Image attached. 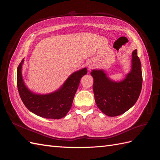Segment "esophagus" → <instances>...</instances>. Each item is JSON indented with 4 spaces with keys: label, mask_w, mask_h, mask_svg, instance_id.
<instances>
[{
    "label": "esophagus",
    "mask_w": 160,
    "mask_h": 160,
    "mask_svg": "<svg viewBox=\"0 0 160 160\" xmlns=\"http://www.w3.org/2000/svg\"><path fill=\"white\" fill-rule=\"evenodd\" d=\"M91 67V66H89V68H90V67Z\"/></svg>",
    "instance_id": "esophagus-1"
}]
</instances>
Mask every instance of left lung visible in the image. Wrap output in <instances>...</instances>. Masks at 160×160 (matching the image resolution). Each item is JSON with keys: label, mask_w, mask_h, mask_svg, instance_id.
I'll return each instance as SVG.
<instances>
[{"label": "left lung", "mask_w": 160, "mask_h": 160, "mask_svg": "<svg viewBox=\"0 0 160 160\" xmlns=\"http://www.w3.org/2000/svg\"><path fill=\"white\" fill-rule=\"evenodd\" d=\"M93 90L97 106L109 117L124 113L133 107L142 88V65L138 51L132 52L131 70L120 81L111 79L103 69H93Z\"/></svg>", "instance_id": "left-lung-1"}]
</instances>
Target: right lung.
<instances>
[{
	"label": "right lung",
	"mask_w": 160,
	"mask_h": 160,
	"mask_svg": "<svg viewBox=\"0 0 160 160\" xmlns=\"http://www.w3.org/2000/svg\"><path fill=\"white\" fill-rule=\"evenodd\" d=\"M24 59L17 68V88L19 95L26 108L35 115L47 119L62 118L70 110L79 82L88 73L86 67L77 71L66 79L64 83L54 92L47 94L36 93L25 83L22 75Z\"/></svg>",
	"instance_id": "1"
}]
</instances>
